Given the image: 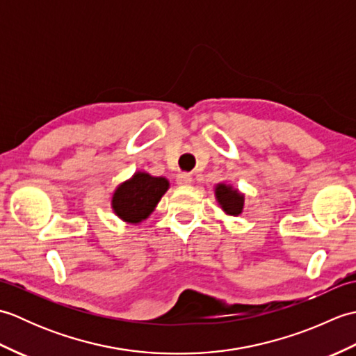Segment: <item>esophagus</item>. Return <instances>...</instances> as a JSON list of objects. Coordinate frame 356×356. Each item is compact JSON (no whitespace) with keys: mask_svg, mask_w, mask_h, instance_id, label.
Wrapping results in <instances>:
<instances>
[{"mask_svg":"<svg viewBox=\"0 0 356 356\" xmlns=\"http://www.w3.org/2000/svg\"><path fill=\"white\" fill-rule=\"evenodd\" d=\"M177 184L179 185H191L193 184V177H191V174H188V172H180V174H177Z\"/></svg>","mask_w":356,"mask_h":356,"instance_id":"34e87169","label":"esophagus"}]
</instances>
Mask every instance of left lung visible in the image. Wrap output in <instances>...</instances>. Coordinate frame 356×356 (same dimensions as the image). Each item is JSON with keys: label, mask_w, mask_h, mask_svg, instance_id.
I'll use <instances>...</instances> for the list:
<instances>
[{"label": "left lung", "mask_w": 356, "mask_h": 356, "mask_svg": "<svg viewBox=\"0 0 356 356\" xmlns=\"http://www.w3.org/2000/svg\"><path fill=\"white\" fill-rule=\"evenodd\" d=\"M216 199L226 214L238 216L243 211V194H240L237 190H232V186L229 185L218 184L216 186Z\"/></svg>", "instance_id": "obj_1"}]
</instances>
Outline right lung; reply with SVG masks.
Instances as JSON below:
<instances>
[{
	"label": "right lung",
	"mask_w": 356,
	"mask_h": 356,
	"mask_svg": "<svg viewBox=\"0 0 356 356\" xmlns=\"http://www.w3.org/2000/svg\"><path fill=\"white\" fill-rule=\"evenodd\" d=\"M168 180L153 177L148 172H136L120 184L113 194L111 207L115 214L128 223H139L153 213L159 200L168 190Z\"/></svg>",
	"instance_id": "1"
}]
</instances>
